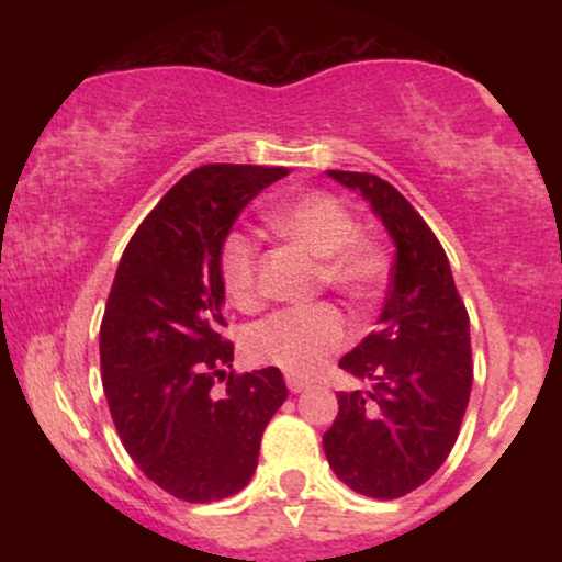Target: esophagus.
Wrapping results in <instances>:
<instances>
[{"instance_id": "1", "label": "esophagus", "mask_w": 562, "mask_h": 562, "mask_svg": "<svg viewBox=\"0 0 562 562\" xmlns=\"http://www.w3.org/2000/svg\"><path fill=\"white\" fill-rule=\"evenodd\" d=\"M285 383H288L290 393H303V391L308 389V380H303V378H295V375H288V378H285Z\"/></svg>"}]
</instances>
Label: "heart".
<instances>
[{
  "instance_id": "b5f03b06",
  "label": "heart",
  "mask_w": 562,
  "mask_h": 562,
  "mask_svg": "<svg viewBox=\"0 0 562 562\" xmlns=\"http://www.w3.org/2000/svg\"><path fill=\"white\" fill-rule=\"evenodd\" d=\"M267 224L317 261V282L353 306L375 301L389 277V256L375 237L362 235L357 216L325 192H306L269 211ZM224 290L240 306L256 301L259 254L243 235H229L218 250ZM348 344V325L333 303L277 312L245 335L250 359L274 364L295 378L317 375L327 359Z\"/></svg>"
}]
</instances>
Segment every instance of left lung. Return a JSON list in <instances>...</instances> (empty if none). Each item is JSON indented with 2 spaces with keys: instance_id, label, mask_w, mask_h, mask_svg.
<instances>
[{
  "instance_id": "1",
  "label": "left lung",
  "mask_w": 562,
  "mask_h": 562,
  "mask_svg": "<svg viewBox=\"0 0 562 562\" xmlns=\"http://www.w3.org/2000/svg\"><path fill=\"white\" fill-rule=\"evenodd\" d=\"M327 173L370 200L396 261L380 327L340 359L372 389L338 393L322 447L348 488L398 499L443 465L460 436L473 385L468 308L434 229L396 187L375 173Z\"/></svg>"
}]
</instances>
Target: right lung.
Returning <instances> with one entry per match:
<instances>
[{"label":"right lung","mask_w":562,"mask_h":562,"mask_svg":"<svg viewBox=\"0 0 562 562\" xmlns=\"http://www.w3.org/2000/svg\"><path fill=\"white\" fill-rule=\"evenodd\" d=\"M282 166L205 164L179 179L128 240L100 325V367L128 457L184 502L248 486L267 423L288 398L277 367H232L218 330V250L245 205Z\"/></svg>","instance_id":"1"}]
</instances>
